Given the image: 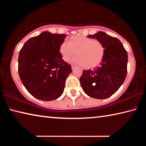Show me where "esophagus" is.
I'll list each match as a JSON object with an SVG mask.
<instances>
[{
	"label": "esophagus",
	"instance_id": "1",
	"mask_svg": "<svg viewBox=\"0 0 146 146\" xmlns=\"http://www.w3.org/2000/svg\"><path fill=\"white\" fill-rule=\"evenodd\" d=\"M76 68V66L75 65H71V68H72V70H73L74 69H75Z\"/></svg>",
	"mask_w": 146,
	"mask_h": 146
}]
</instances>
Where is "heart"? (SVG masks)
Segmentation results:
<instances>
[{
  "mask_svg": "<svg viewBox=\"0 0 146 146\" xmlns=\"http://www.w3.org/2000/svg\"><path fill=\"white\" fill-rule=\"evenodd\" d=\"M59 51L63 60L68 62L75 55L73 63L84 66L86 69L95 68L101 63L105 55V47L100 41L83 35H73L68 42H63Z\"/></svg>",
  "mask_w": 146,
  "mask_h": 146,
  "instance_id": "heart-1",
  "label": "heart"
}]
</instances>
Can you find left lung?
<instances>
[{
  "label": "left lung",
  "mask_w": 146,
  "mask_h": 146,
  "mask_svg": "<svg viewBox=\"0 0 146 146\" xmlns=\"http://www.w3.org/2000/svg\"><path fill=\"white\" fill-rule=\"evenodd\" d=\"M89 38H96L105 47V55L94 70H84L80 78L83 90L91 97L104 99L113 95L127 75V53L118 38L98 31Z\"/></svg>",
  "instance_id": "left-lung-1"
}]
</instances>
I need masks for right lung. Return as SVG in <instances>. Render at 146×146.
Returning a JSON list of instances; mask_svg holds the SVG:
<instances>
[{"label": "right lung", "mask_w": 146, "mask_h": 146, "mask_svg": "<svg viewBox=\"0 0 146 146\" xmlns=\"http://www.w3.org/2000/svg\"><path fill=\"white\" fill-rule=\"evenodd\" d=\"M67 36L45 31L29 38L19 55L20 78L27 91L37 99L50 101L63 93L65 82L72 72L59 47Z\"/></svg>", "instance_id": "obj_1"}]
</instances>
